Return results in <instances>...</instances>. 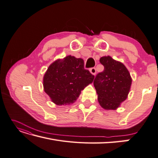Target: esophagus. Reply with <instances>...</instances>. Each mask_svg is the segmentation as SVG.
Returning <instances> with one entry per match:
<instances>
[{"label":"esophagus","mask_w":158,"mask_h":158,"mask_svg":"<svg viewBox=\"0 0 158 158\" xmlns=\"http://www.w3.org/2000/svg\"><path fill=\"white\" fill-rule=\"evenodd\" d=\"M89 71H90V72L91 73V74H93V75H95V73H96V69L95 68V67H92V68H91L90 69H89Z\"/></svg>","instance_id":"1"}]
</instances>
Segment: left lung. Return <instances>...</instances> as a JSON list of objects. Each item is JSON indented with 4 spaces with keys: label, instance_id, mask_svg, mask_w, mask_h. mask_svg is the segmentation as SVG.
Instances as JSON below:
<instances>
[{
    "label": "left lung",
    "instance_id": "left-lung-1",
    "mask_svg": "<svg viewBox=\"0 0 158 158\" xmlns=\"http://www.w3.org/2000/svg\"><path fill=\"white\" fill-rule=\"evenodd\" d=\"M99 61L104 70L97 74L94 81L99 103L106 110H115L127 98L131 84L130 74L123 64L110 56L101 57Z\"/></svg>",
    "mask_w": 158,
    "mask_h": 158
}]
</instances>
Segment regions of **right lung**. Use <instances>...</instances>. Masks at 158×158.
Masks as SVG:
<instances>
[{"label":"right lung","mask_w":158,"mask_h":158,"mask_svg":"<svg viewBox=\"0 0 158 158\" xmlns=\"http://www.w3.org/2000/svg\"><path fill=\"white\" fill-rule=\"evenodd\" d=\"M94 79V75L84 68L82 59L69 55L48 68L43 78L44 89L55 104L69 105L75 102Z\"/></svg>","instance_id":"right-lung-1"}]
</instances>
